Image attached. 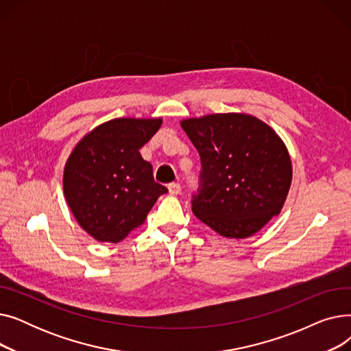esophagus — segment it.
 <instances>
[{
    "mask_svg": "<svg viewBox=\"0 0 351 351\" xmlns=\"http://www.w3.org/2000/svg\"><path fill=\"white\" fill-rule=\"evenodd\" d=\"M168 189H169L171 195H179L180 193V185H179V183H175V182L169 183Z\"/></svg>",
    "mask_w": 351,
    "mask_h": 351,
    "instance_id": "34e87169",
    "label": "esophagus"
}]
</instances>
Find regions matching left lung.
Masks as SVG:
<instances>
[{
    "instance_id": "obj_1",
    "label": "left lung",
    "mask_w": 351,
    "mask_h": 351,
    "mask_svg": "<svg viewBox=\"0 0 351 351\" xmlns=\"http://www.w3.org/2000/svg\"><path fill=\"white\" fill-rule=\"evenodd\" d=\"M180 126L202 159L195 216L228 239H246L279 215L291 185L287 147L273 128L249 114H210Z\"/></svg>"
}]
</instances>
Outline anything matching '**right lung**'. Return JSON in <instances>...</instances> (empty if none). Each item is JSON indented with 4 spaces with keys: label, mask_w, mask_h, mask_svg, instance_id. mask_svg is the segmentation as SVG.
<instances>
[{
    "label": "right lung",
    "mask_w": 351,
    "mask_h": 351,
    "mask_svg": "<svg viewBox=\"0 0 351 351\" xmlns=\"http://www.w3.org/2000/svg\"><path fill=\"white\" fill-rule=\"evenodd\" d=\"M160 125L162 118L110 119L88 132L68 156L64 196L78 225L95 241H123L168 192L139 152Z\"/></svg>",
    "instance_id": "obj_1"
}]
</instances>
